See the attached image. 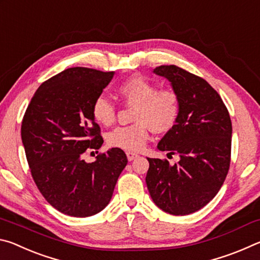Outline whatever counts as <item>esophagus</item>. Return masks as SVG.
I'll list each match as a JSON object with an SVG mask.
<instances>
[{
  "instance_id": "34e87169",
  "label": "esophagus",
  "mask_w": 260,
  "mask_h": 260,
  "mask_svg": "<svg viewBox=\"0 0 260 260\" xmlns=\"http://www.w3.org/2000/svg\"><path fill=\"white\" fill-rule=\"evenodd\" d=\"M126 156H127V159H128L129 161H131V160H134L135 158L139 157L138 153L133 152V151H127V152H126Z\"/></svg>"
}]
</instances>
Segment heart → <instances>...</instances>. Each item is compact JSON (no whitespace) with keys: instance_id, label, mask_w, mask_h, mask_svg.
<instances>
[{"instance_id":"heart-1","label":"heart","mask_w":260,"mask_h":260,"mask_svg":"<svg viewBox=\"0 0 260 260\" xmlns=\"http://www.w3.org/2000/svg\"><path fill=\"white\" fill-rule=\"evenodd\" d=\"M117 93L127 105H134V124L119 126L110 132V147L139 151L146 146L150 129L157 134L172 131L181 113V100L172 88L157 89L155 82L143 76L127 78L117 87ZM91 114L101 125L110 126L116 120V107L104 96L96 98Z\"/></svg>"}]
</instances>
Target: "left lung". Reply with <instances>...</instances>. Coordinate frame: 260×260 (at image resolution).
<instances>
[{
	"instance_id": "1",
	"label": "left lung",
	"mask_w": 260,
	"mask_h": 260,
	"mask_svg": "<svg viewBox=\"0 0 260 260\" xmlns=\"http://www.w3.org/2000/svg\"><path fill=\"white\" fill-rule=\"evenodd\" d=\"M153 72L166 78L181 100V113L157 148L178 153L180 160L148 158V190L158 208L186 215L203 208L217 195L231 164L232 121L221 98L201 77L175 65Z\"/></svg>"
}]
</instances>
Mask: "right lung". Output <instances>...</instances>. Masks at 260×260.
<instances>
[{
  "label": "right lung",
  "instance_id": "add662e5",
  "mask_svg": "<svg viewBox=\"0 0 260 260\" xmlns=\"http://www.w3.org/2000/svg\"><path fill=\"white\" fill-rule=\"evenodd\" d=\"M114 72L71 68L38 88L21 122V141L30 174L42 196L59 212L90 217L109 204L127 157L119 148L83 160L103 144L91 114Z\"/></svg>",
  "mask_w": 260,
  "mask_h": 260
}]
</instances>
